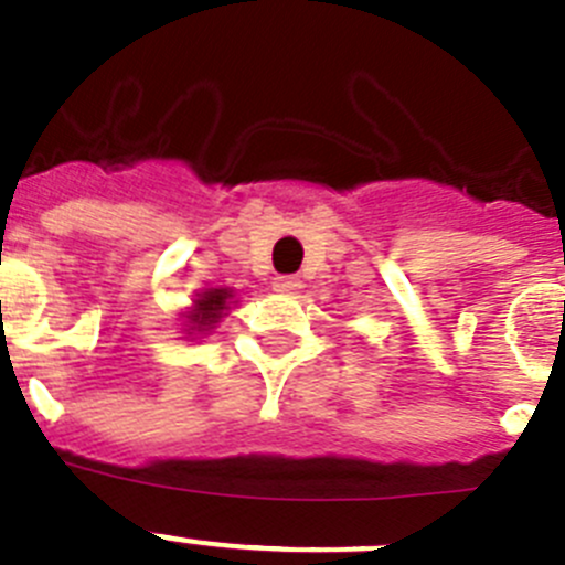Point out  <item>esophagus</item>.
I'll return each mask as SVG.
<instances>
[{
	"label": "esophagus",
	"instance_id": "34e87169",
	"mask_svg": "<svg viewBox=\"0 0 565 565\" xmlns=\"http://www.w3.org/2000/svg\"><path fill=\"white\" fill-rule=\"evenodd\" d=\"M273 289L281 295H295L300 289V281L295 276H278L276 281H273Z\"/></svg>",
	"mask_w": 565,
	"mask_h": 565
}]
</instances>
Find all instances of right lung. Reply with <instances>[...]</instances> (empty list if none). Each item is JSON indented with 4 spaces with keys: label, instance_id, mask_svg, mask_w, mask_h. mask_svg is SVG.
I'll return each instance as SVG.
<instances>
[{
    "label": "right lung",
    "instance_id": "right-lung-1",
    "mask_svg": "<svg viewBox=\"0 0 565 565\" xmlns=\"http://www.w3.org/2000/svg\"><path fill=\"white\" fill-rule=\"evenodd\" d=\"M234 292L228 287H212L195 298L193 309L188 311V320H184V333L188 337H201V333H210L212 328L221 322V317L232 309Z\"/></svg>",
    "mask_w": 565,
    "mask_h": 565
}]
</instances>
